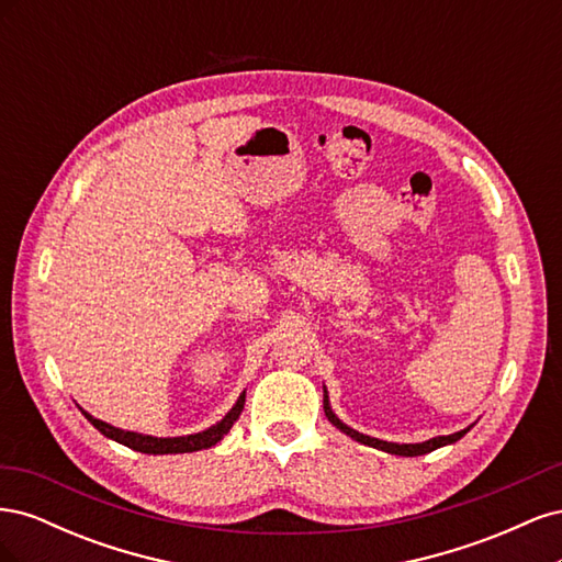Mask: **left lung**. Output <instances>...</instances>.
Segmentation results:
<instances>
[{
    "mask_svg": "<svg viewBox=\"0 0 562 562\" xmlns=\"http://www.w3.org/2000/svg\"><path fill=\"white\" fill-rule=\"evenodd\" d=\"M323 413H326V417H328V422L333 424V427H337L339 431L347 434L349 438L359 440V443H363V446L378 448V450H384V452H389V454H398V457H419V454L434 452V450L443 448V446H452V443H457V440L462 438L467 431H471V427H473V424H471V427H467V429H462V431H454V434H450V436H436V438L424 440V443H391V440H382V438H375V436H366V434H361V431H356V429L347 427V424L333 413V405H330L328 389H326V386H323Z\"/></svg>",
    "mask_w": 562,
    "mask_h": 562,
    "instance_id": "left-lung-1",
    "label": "left lung"
}]
</instances>
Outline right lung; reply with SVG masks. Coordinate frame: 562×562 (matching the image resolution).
<instances>
[{
  "label": "right lung",
  "instance_id": "add662e5",
  "mask_svg": "<svg viewBox=\"0 0 562 562\" xmlns=\"http://www.w3.org/2000/svg\"><path fill=\"white\" fill-rule=\"evenodd\" d=\"M244 403H246V391H241V396L236 398V403L229 407V413L215 422L213 427L203 429V431H196V434H187V436H149V434H138V431H126V429H119V427H112V424L103 422L93 417L91 413L83 411V407H79L81 415L87 417L93 427L108 436L110 440H116V443H122L135 452H145V454H182V452H196V450H206V448H213L215 443H220L223 440L232 424L239 419L241 411H244Z\"/></svg>",
  "mask_w": 562,
  "mask_h": 562
}]
</instances>
